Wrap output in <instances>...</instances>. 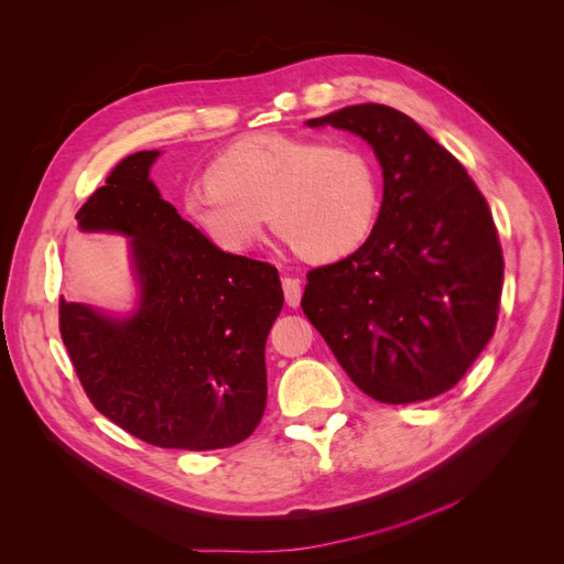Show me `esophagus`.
<instances>
[{"mask_svg": "<svg viewBox=\"0 0 564 564\" xmlns=\"http://www.w3.org/2000/svg\"><path fill=\"white\" fill-rule=\"evenodd\" d=\"M281 285H283V294H285V304L290 308H296L299 302H302V285H299V281L292 276H285L281 281Z\"/></svg>", "mask_w": 564, "mask_h": 564, "instance_id": "obj_1", "label": "esophagus"}]
</instances>
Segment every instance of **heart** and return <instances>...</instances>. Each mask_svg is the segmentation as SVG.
Wrapping results in <instances>:
<instances>
[{"label": "heart", "instance_id": "heart-1", "mask_svg": "<svg viewBox=\"0 0 564 564\" xmlns=\"http://www.w3.org/2000/svg\"><path fill=\"white\" fill-rule=\"evenodd\" d=\"M185 210L224 251L249 249L265 215L285 245L326 262L356 251L379 215V183L360 147L283 133L249 135L187 185Z\"/></svg>", "mask_w": 564, "mask_h": 564}]
</instances>
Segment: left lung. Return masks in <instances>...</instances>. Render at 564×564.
I'll return each mask as SVG.
<instances>
[{"label":"left lung","instance_id":"8db88e82","mask_svg":"<svg viewBox=\"0 0 564 564\" xmlns=\"http://www.w3.org/2000/svg\"><path fill=\"white\" fill-rule=\"evenodd\" d=\"M306 124L371 144L383 204L360 249L308 272L304 315L371 399L452 390L499 319L503 251L490 206L463 163L397 108L358 104Z\"/></svg>","mask_w":564,"mask_h":564}]
</instances>
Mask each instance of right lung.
Masks as SVG:
<instances>
[{
  "label": "right lung",
  "instance_id": "1",
  "mask_svg": "<svg viewBox=\"0 0 564 564\" xmlns=\"http://www.w3.org/2000/svg\"><path fill=\"white\" fill-rule=\"evenodd\" d=\"M159 152L122 159L77 219L131 240L140 308L112 319L58 302V328L90 403L161 448L213 452L247 440L268 401L265 343L283 308L270 262L217 249L149 181Z\"/></svg>",
  "mask_w": 564,
  "mask_h": 564
}]
</instances>
